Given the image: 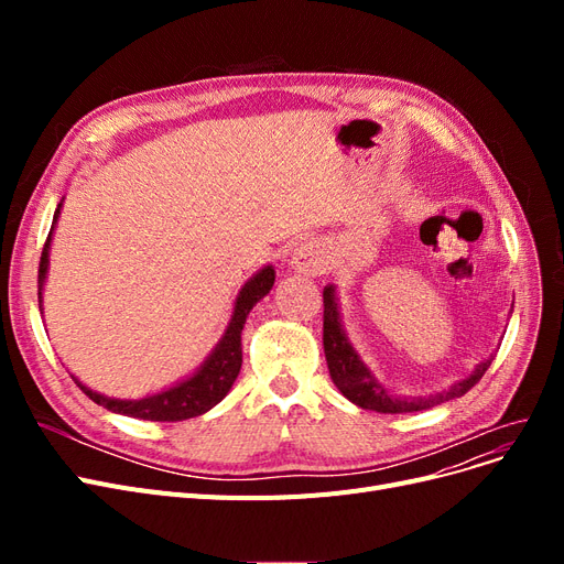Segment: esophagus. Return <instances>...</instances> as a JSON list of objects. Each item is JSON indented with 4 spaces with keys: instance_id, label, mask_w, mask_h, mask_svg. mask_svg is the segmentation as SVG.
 Wrapping results in <instances>:
<instances>
[{
    "instance_id": "obj_1",
    "label": "esophagus",
    "mask_w": 564,
    "mask_h": 564,
    "mask_svg": "<svg viewBox=\"0 0 564 564\" xmlns=\"http://www.w3.org/2000/svg\"><path fill=\"white\" fill-rule=\"evenodd\" d=\"M292 265L303 275H324L329 270V253L319 242H303L294 249Z\"/></svg>"
}]
</instances>
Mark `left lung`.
<instances>
[{
  "mask_svg": "<svg viewBox=\"0 0 564 564\" xmlns=\"http://www.w3.org/2000/svg\"><path fill=\"white\" fill-rule=\"evenodd\" d=\"M324 301V329H322V344H324V357H327V367L332 373V381L344 395L362 409H371V412L381 414H406V412H421V409H431L435 404L456 400L485 377L494 357L475 367L468 379L454 383L452 388L435 392L429 398H398L373 379V373L367 369V365L357 357L355 348L348 344L346 332L340 327L338 317V303L334 286H324L322 292Z\"/></svg>",
  "mask_w": 564,
  "mask_h": 564,
  "instance_id": "8db88e82",
  "label": "left lung"
}]
</instances>
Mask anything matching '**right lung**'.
<instances>
[{
  "mask_svg": "<svg viewBox=\"0 0 564 564\" xmlns=\"http://www.w3.org/2000/svg\"><path fill=\"white\" fill-rule=\"evenodd\" d=\"M61 214V204L54 214V224H51L48 237L42 249V259H40V275H37V286H40V303H42V286L46 280V268H48V247H51V232H54V226ZM275 284V270L272 265H265L261 272L242 286L240 296L235 301V313L228 324V329L224 338L218 340V346L214 352L207 357L197 373H193L191 379H185L183 383L162 390L158 395H148L143 400H115L98 395L91 388L79 383L75 377V383L82 388V392H87L89 400L96 404L110 409L115 414H124L131 419H143V421H185L199 416L204 412H209L212 406H216L220 400L228 395V390L232 388L237 373H240L242 367V329L249 311L259 303L270 289Z\"/></svg>",
  "mask_w": 564,
  "mask_h": 564,
  "instance_id": "1",
  "label": "right lung"
}]
</instances>
